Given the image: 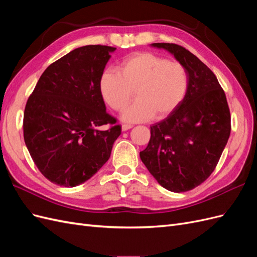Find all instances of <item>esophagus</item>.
I'll list each match as a JSON object with an SVG mask.
<instances>
[{"label":"esophagus","instance_id":"esophagus-1","mask_svg":"<svg viewBox=\"0 0 257 257\" xmlns=\"http://www.w3.org/2000/svg\"><path fill=\"white\" fill-rule=\"evenodd\" d=\"M132 127H133V126H132L131 124H125V123L122 124V131H123V132H125V131L132 128Z\"/></svg>","mask_w":257,"mask_h":257}]
</instances>
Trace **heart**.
Segmentation results:
<instances>
[{
  "mask_svg": "<svg viewBox=\"0 0 257 257\" xmlns=\"http://www.w3.org/2000/svg\"><path fill=\"white\" fill-rule=\"evenodd\" d=\"M189 87L184 64L153 52L131 54L121 61L118 73L105 69L98 80L100 96L114 111L123 110L134 92L136 100L122 114L131 122L165 118L183 102Z\"/></svg>",
  "mask_w": 257,
  "mask_h": 257,
  "instance_id": "obj_1",
  "label": "heart"
}]
</instances>
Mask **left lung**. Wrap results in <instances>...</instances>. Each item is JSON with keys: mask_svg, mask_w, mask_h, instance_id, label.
Wrapping results in <instances>:
<instances>
[{"mask_svg": "<svg viewBox=\"0 0 257 257\" xmlns=\"http://www.w3.org/2000/svg\"><path fill=\"white\" fill-rule=\"evenodd\" d=\"M152 46L172 52L188 68L190 87L183 102L166 119L153 124L141 159L158 182L175 193L196 188L213 173L230 134V112L215 75L177 44Z\"/></svg>", "mask_w": 257, "mask_h": 257, "instance_id": "1", "label": "left lung"}]
</instances>
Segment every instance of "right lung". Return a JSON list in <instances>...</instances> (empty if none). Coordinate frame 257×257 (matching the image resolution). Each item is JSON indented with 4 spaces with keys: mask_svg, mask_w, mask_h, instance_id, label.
I'll use <instances>...</instances> for the list:
<instances>
[{
    "mask_svg": "<svg viewBox=\"0 0 257 257\" xmlns=\"http://www.w3.org/2000/svg\"><path fill=\"white\" fill-rule=\"evenodd\" d=\"M114 50L103 45L74 49L45 69L28 98L25 143L38 170L52 183L79 185L110 157L121 125L106 112L98 80Z\"/></svg>",
    "mask_w": 257,
    "mask_h": 257,
    "instance_id": "1",
    "label": "right lung"
}]
</instances>
